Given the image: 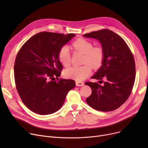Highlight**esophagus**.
Wrapping results in <instances>:
<instances>
[{
  "label": "esophagus",
  "mask_w": 148,
  "mask_h": 148,
  "mask_svg": "<svg viewBox=\"0 0 148 148\" xmlns=\"http://www.w3.org/2000/svg\"><path fill=\"white\" fill-rule=\"evenodd\" d=\"M75 84H76V86H82L84 85V83L82 82L77 81V82H75Z\"/></svg>",
  "instance_id": "esophagus-1"
}]
</instances>
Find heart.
<instances>
[{
	"instance_id": "b5f03b06",
	"label": "heart",
	"mask_w": 148,
	"mask_h": 148,
	"mask_svg": "<svg viewBox=\"0 0 148 148\" xmlns=\"http://www.w3.org/2000/svg\"><path fill=\"white\" fill-rule=\"evenodd\" d=\"M93 43L85 38H79L74 41L71 47L74 51L84 54L82 66H74L64 70V75L68 78L82 81L91 73V67L98 69L102 65L105 57L104 49L102 46H93ZM58 59L60 63L68 67L71 64V56L68 46H63L58 52Z\"/></svg>"
}]
</instances>
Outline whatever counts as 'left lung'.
<instances>
[{
	"mask_svg": "<svg viewBox=\"0 0 148 148\" xmlns=\"http://www.w3.org/2000/svg\"><path fill=\"white\" fill-rule=\"evenodd\" d=\"M84 36L99 40L105 51L102 66L92 79L106 82L101 80L102 85L85 82L92 89L86 102L97 110L113 111L126 101L133 90L136 78L133 54L123 39L110 30L94 31Z\"/></svg>",
	"mask_w": 148,
	"mask_h": 148,
	"instance_id": "left-lung-1",
	"label": "left lung"
}]
</instances>
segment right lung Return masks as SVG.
Returning <instances> with one entry per match:
<instances>
[{"label": "right lung", "mask_w": 148, "mask_h": 148, "mask_svg": "<svg viewBox=\"0 0 148 148\" xmlns=\"http://www.w3.org/2000/svg\"><path fill=\"white\" fill-rule=\"evenodd\" d=\"M74 36L40 32L19 50L14 64L15 86L23 103L33 112L44 115L58 111L75 87L74 80L58 79L63 66L58 56L60 49Z\"/></svg>", "instance_id": "right-lung-1"}]
</instances>
